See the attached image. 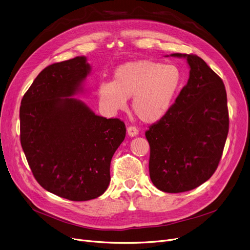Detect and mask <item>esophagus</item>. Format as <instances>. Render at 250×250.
Returning <instances> with one entry per match:
<instances>
[{
  "mask_svg": "<svg viewBox=\"0 0 250 250\" xmlns=\"http://www.w3.org/2000/svg\"><path fill=\"white\" fill-rule=\"evenodd\" d=\"M126 131H127V134L129 135V137H135V135H137L139 132V129L137 126H134V125H128L126 128Z\"/></svg>",
  "mask_w": 250,
  "mask_h": 250,
  "instance_id": "esophagus-1",
  "label": "esophagus"
}]
</instances>
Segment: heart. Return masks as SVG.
Here are the masks:
<instances>
[{
    "label": "heart",
    "mask_w": 250,
    "mask_h": 250,
    "mask_svg": "<svg viewBox=\"0 0 250 250\" xmlns=\"http://www.w3.org/2000/svg\"><path fill=\"white\" fill-rule=\"evenodd\" d=\"M181 82L183 75L174 64L153 61L126 62L118 67L112 82L100 84V104L105 111L117 113L133 96L132 108L140 120L154 123L169 109Z\"/></svg>",
    "instance_id": "heart-1"
}]
</instances>
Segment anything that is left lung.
<instances>
[{
    "label": "left lung",
    "mask_w": 250,
    "mask_h": 250,
    "mask_svg": "<svg viewBox=\"0 0 250 250\" xmlns=\"http://www.w3.org/2000/svg\"><path fill=\"white\" fill-rule=\"evenodd\" d=\"M186 58L190 66L188 83L166 115L148 126L149 176L165 192L196 188L216 170L229 127L224 83L196 55Z\"/></svg>",
    "instance_id": "8db88e82"
}]
</instances>
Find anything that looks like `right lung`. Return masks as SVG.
<instances>
[{
	"label": "right lung",
	"mask_w": 250,
	"mask_h": 250,
	"mask_svg": "<svg viewBox=\"0 0 250 250\" xmlns=\"http://www.w3.org/2000/svg\"><path fill=\"white\" fill-rule=\"evenodd\" d=\"M90 72L84 57L48 65L20 106V139L34 177L46 190L73 201L102 195L111 157L125 138L120 119L96 116L70 98Z\"/></svg>",
	"instance_id": "1"
}]
</instances>
